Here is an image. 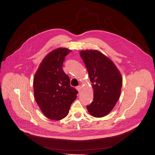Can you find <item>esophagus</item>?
Segmentation results:
<instances>
[{
  "label": "esophagus",
  "mask_w": 155,
  "mask_h": 155,
  "mask_svg": "<svg viewBox=\"0 0 155 155\" xmlns=\"http://www.w3.org/2000/svg\"><path fill=\"white\" fill-rule=\"evenodd\" d=\"M76 89H77V90H78L79 92H80V91H81V85H79L78 87H76Z\"/></svg>",
  "instance_id": "1"
}]
</instances>
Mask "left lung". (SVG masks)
<instances>
[{"instance_id":"8db88e82","label":"left lung","mask_w":155,"mask_h":155,"mask_svg":"<svg viewBox=\"0 0 155 155\" xmlns=\"http://www.w3.org/2000/svg\"><path fill=\"white\" fill-rule=\"evenodd\" d=\"M88 72L94 91L91 104L87 106L95 117H102L113 110L117 102L122 85V75L110 59L97 50L80 52Z\"/></svg>"}]
</instances>
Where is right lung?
<instances>
[{"label":"right lung","mask_w":155,"mask_h":155,"mask_svg":"<svg viewBox=\"0 0 155 155\" xmlns=\"http://www.w3.org/2000/svg\"><path fill=\"white\" fill-rule=\"evenodd\" d=\"M71 51L66 48L54 49L45 56L33 79L35 100L45 116L61 120L68 114L78 91L70 86L69 77L63 70L65 57Z\"/></svg>","instance_id":"obj_1"}]
</instances>
